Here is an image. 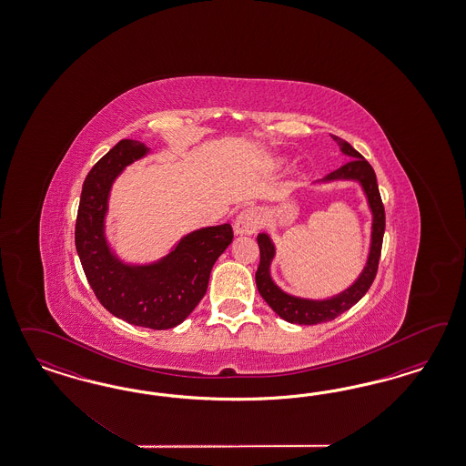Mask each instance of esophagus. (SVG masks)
<instances>
[{"instance_id":"esophagus-1","label":"esophagus","mask_w":466,"mask_h":466,"mask_svg":"<svg viewBox=\"0 0 466 466\" xmlns=\"http://www.w3.org/2000/svg\"><path fill=\"white\" fill-rule=\"evenodd\" d=\"M265 222V215L259 208H246L238 215L234 222V234L236 236H251L258 232Z\"/></svg>"}]
</instances>
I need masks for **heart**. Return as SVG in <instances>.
Returning a JSON list of instances; mask_svg holds the SVG:
<instances>
[{"label":"heart","instance_id":"b5f03b06","mask_svg":"<svg viewBox=\"0 0 466 466\" xmlns=\"http://www.w3.org/2000/svg\"><path fill=\"white\" fill-rule=\"evenodd\" d=\"M285 162H287V158H283V157H279V158H273V160H271V164H269V166H271V167H273V169H279V167H282L283 164H285Z\"/></svg>","mask_w":466,"mask_h":466}]
</instances>
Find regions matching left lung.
Wrapping results in <instances>:
<instances>
[{"mask_svg": "<svg viewBox=\"0 0 466 466\" xmlns=\"http://www.w3.org/2000/svg\"><path fill=\"white\" fill-rule=\"evenodd\" d=\"M331 138L337 141L339 152L349 157L350 160L341 166L339 169L329 172L326 177L316 181L318 184L329 183H357L360 186L364 197H366L367 208L370 212V240H369V251H367L364 268L360 269L359 277L349 287L339 290V294L329 297H299L285 292L280 285L271 277V263L277 256L275 242L267 232L258 234V246H259V267L256 271V287L261 297L267 300L271 309L275 310L282 319L292 325H318L329 319H335L339 314L350 309L362 297L366 296L369 287L374 282L380 256H381L382 236H384V207H382L380 187L376 181L374 169L367 162L364 157L357 150H353L352 145L341 140L339 137L331 135Z\"/></svg>", "mask_w": 466, "mask_h": 466, "instance_id": "left-lung-1", "label": "left lung"}]
</instances>
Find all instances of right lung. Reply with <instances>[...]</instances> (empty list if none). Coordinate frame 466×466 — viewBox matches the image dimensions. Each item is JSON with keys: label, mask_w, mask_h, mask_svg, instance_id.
Here are the masks:
<instances>
[{"label": "right lung", "mask_w": 466, "mask_h": 466, "mask_svg": "<svg viewBox=\"0 0 466 466\" xmlns=\"http://www.w3.org/2000/svg\"><path fill=\"white\" fill-rule=\"evenodd\" d=\"M150 154L137 140H121L88 172L75 227L76 253L100 304L129 325L169 329L181 325L207 294L213 265L232 242V227L187 232L156 261L127 263L114 253L106 234L116 179Z\"/></svg>", "instance_id": "obj_1"}]
</instances>
